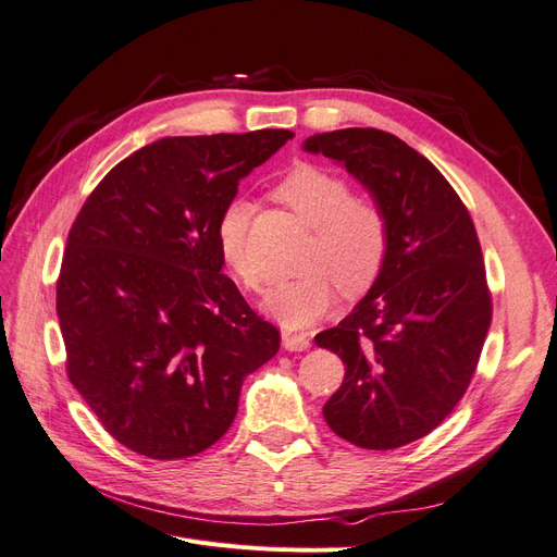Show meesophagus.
I'll use <instances>...</instances> for the list:
<instances>
[{
    "mask_svg": "<svg viewBox=\"0 0 557 557\" xmlns=\"http://www.w3.org/2000/svg\"><path fill=\"white\" fill-rule=\"evenodd\" d=\"M283 346L288 350H307L311 346V336L305 332H285L283 334Z\"/></svg>",
    "mask_w": 557,
    "mask_h": 557,
    "instance_id": "1",
    "label": "esophagus"
}]
</instances>
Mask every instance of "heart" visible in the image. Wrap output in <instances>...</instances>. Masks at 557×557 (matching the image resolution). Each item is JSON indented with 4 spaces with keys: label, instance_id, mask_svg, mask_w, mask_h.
Returning a JSON list of instances; mask_svg holds the SVG:
<instances>
[{
    "label": "heart",
    "instance_id": "b5f03b06",
    "mask_svg": "<svg viewBox=\"0 0 557 557\" xmlns=\"http://www.w3.org/2000/svg\"><path fill=\"white\" fill-rule=\"evenodd\" d=\"M274 197L313 234L299 262L305 274L276 283L264 309L283 327H309L334 309L336 285L356 297L379 278L391 250V215L379 197L352 193L348 178L315 162L293 164L276 181ZM250 218L248 201H230L218 215L215 242L244 288L260 293L264 269L250 248Z\"/></svg>",
    "mask_w": 557,
    "mask_h": 557
}]
</instances>
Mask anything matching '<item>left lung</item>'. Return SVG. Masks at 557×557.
I'll return each instance as SVG.
<instances>
[{"label": "left lung", "mask_w": 557, "mask_h": 557, "mask_svg": "<svg viewBox=\"0 0 557 557\" xmlns=\"http://www.w3.org/2000/svg\"><path fill=\"white\" fill-rule=\"evenodd\" d=\"M305 148L339 160L391 215V250L372 290L315 334L346 367L323 416L360 448L407 446L462 399L491 327L474 221L444 174L391 132L334 129Z\"/></svg>", "instance_id": "8db88e82"}]
</instances>
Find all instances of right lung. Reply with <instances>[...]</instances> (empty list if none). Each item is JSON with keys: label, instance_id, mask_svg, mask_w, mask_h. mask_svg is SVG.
Returning a JSON list of instances; mask_svg holds the SVG:
<instances>
[{"label": "right lung", "instance_id": "obj_1", "mask_svg": "<svg viewBox=\"0 0 557 557\" xmlns=\"http://www.w3.org/2000/svg\"><path fill=\"white\" fill-rule=\"evenodd\" d=\"M290 137H166L117 162L81 207L58 276L66 376L125 448L181 460L213 446L244 379L276 356L281 332L223 274L215 223Z\"/></svg>", "mask_w": 557, "mask_h": 557}]
</instances>
